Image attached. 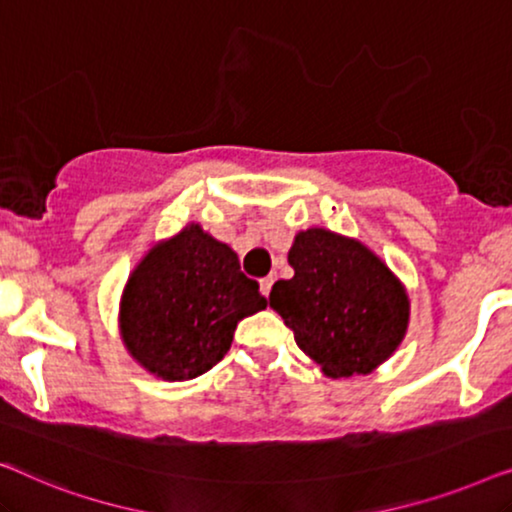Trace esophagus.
<instances>
[{"instance_id": "obj_1", "label": "esophagus", "mask_w": 512, "mask_h": 512, "mask_svg": "<svg viewBox=\"0 0 512 512\" xmlns=\"http://www.w3.org/2000/svg\"><path fill=\"white\" fill-rule=\"evenodd\" d=\"M272 284H275V277H272V275H268V277H263V279H261V293H263L265 298L270 296V289H272Z\"/></svg>"}]
</instances>
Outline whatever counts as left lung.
I'll return each mask as SVG.
<instances>
[{
	"label": "left lung",
	"mask_w": 512,
	"mask_h": 512,
	"mask_svg": "<svg viewBox=\"0 0 512 512\" xmlns=\"http://www.w3.org/2000/svg\"><path fill=\"white\" fill-rule=\"evenodd\" d=\"M291 279L270 291V307L296 345L333 380L368 375L396 352L410 321L401 279L366 244L307 228L289 249Z\"/></svg>",
	"instance_id": "1"
}]
</instances>
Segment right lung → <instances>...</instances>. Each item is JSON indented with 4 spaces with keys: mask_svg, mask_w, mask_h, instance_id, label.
Listing matches in <instances>:
<instances>
[{
    "mask_svg": "<svg viewBox=\"0 0 512 512\" xmlns=\"http://www.w3.org/2000/svg\"><path fill=\"white\" fill-rule=\"evenodd\" d=\"M265 305L235 251L200 223H186L177 235L153 244L130 272L118 331L144 370L184 382L216 366L230 349L237 321Z\"/></svg>",
    "mask_w": 512,
    "mask_h": 512,
    "instance_id": "add662e5",
    "label": "right lung"
}]
</instances>
